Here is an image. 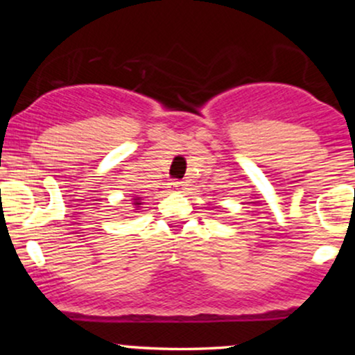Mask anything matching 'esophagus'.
Segmentation results:
<instances>
[{"label": "esophagus", "mask_w": 355, "mask_h": 355, "mask_svg": "<svg viewBox=\"0 0 355 355\" xmlns=\"http://www.w3.org/2000/svg\"><path fill=\"white\" fill-rule=\"evenodd\" d=\"M172 187H173V189H182V187H183V182H172Z\"/></svg>", "instance_id": "34e87169"}]
</instances>
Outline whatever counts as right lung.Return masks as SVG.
Returning a JSON list of instances; mask_svg holds the SVG:
<instances>
[{
	"label": "right lung",
	"mask_w": 355,
	"mask_h": 355,
	"mask_svg": "<svg viewBox=\"0 0 355 355\" xmlns=\"http://www.w3.org/2000/svg\"><path fill=\"white\" fill-rule=\"evenodd\" d=\"M132 205H133V209H135V210H140L141 205H144V200H141V197H133Z\"/></svg>",
	"instance_id": "add662e5"
}]
</instances>
